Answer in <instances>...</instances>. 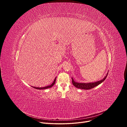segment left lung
Instances as JSON below:
<instances>
[{
  "label": "left lung",
  "instance_id": "1",
  "mask_svg": "<svg viewBox=\"0 0 127 127\" xmlns=\"http://www.w3.org/2000/svg\"><path fill=\"white\" fill-rule=\"evenodd\" d=\"M108 74V73H107L106 75L103 78L102 80L96 81V82H90V83H78L75 82L73 78L72 77V84H73L74 86H75L76 88H80L82 89H90L92 88H94L95 87L97 86L101 83H102L103 81H104L105 78L107 77V75Z\"/></svg>",
  "mask_w": 127,
  "mask_h": 127
}]
</instances>
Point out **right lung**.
Here are the masks:
<instances>
[{"instance_id":"obj_1","label":"right lung","mask_w":127,"mask_h":127,"mask_svg":"<svg viewBox=\"0 0 127 127\" xmlns=\"http://www.w3.org/2000/svg\"><path fill=\"white\" fill-rule=\"evenodd\" d=\"M56 77L55 78V79H54L53 82L49 86H45V87H33V88H35V89H47V88H51V87H52L54 84L55 83V81H56Z\"/></svg>"}]
</instances>
